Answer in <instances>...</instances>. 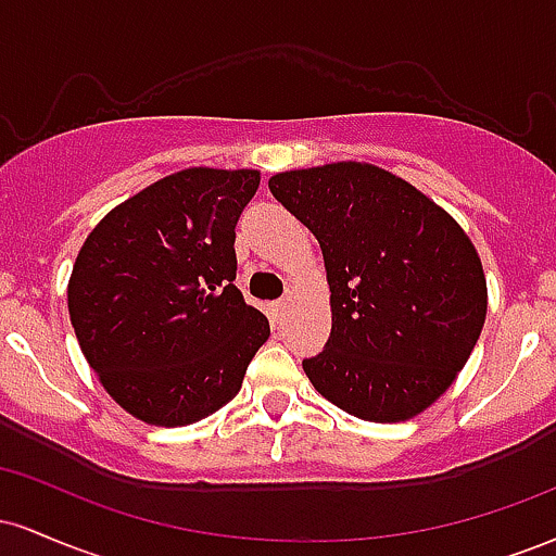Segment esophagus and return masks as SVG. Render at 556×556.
Listing matches in <instances>:
<instances>
[{
    "label": "esophagus",
    "mask_w": 556,
    "mask_h": 556,
    "mask_svg": "<svg viewBox=\"0 0 556 556\" xmlns=\"http://www.w3.org/2000/svg\"><path fill=\"white\" fill-rule=\"evenodd\" d=\"M287 308H290V298H285V300H277V303H271V318L274 321H282V316L287 314Z\"/></svg>",
    "instance_id": "obj_1"
}]
</instances>
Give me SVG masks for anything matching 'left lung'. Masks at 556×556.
<instances>
[{
	"mask_svg": "<svg viewBox=\"0 0 556 556\" xmlns=\"http://www.w3.org/2000/svg\"><path fill=\"white\" fill-rule=\"evenodd\" d=\"M269 190L316 235L331 334L303 371L350 416L400 424L431 407L473 353L486 277L439 203L368 162L277 172Z\"/></svg>",
	"mask_w": 556,
	"mask_h": 556,
	"instance_id": "left-lung-1",
	"label": "left lung"
}]
</instances>
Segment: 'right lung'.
I'll list each match as a JSON object with an SVG mask.
<instances>
[{"label":"right lung","mask_w":556,"mask_h":556,"mask_svg":"<svg viewBox=\"0 0 556 556\" xmlns=\"http://www.w3.org/2000/svg\"><path fill=\"white\" fill-rule=\"evenodd\" d=\"M258 169L188 167L114 206L83 242L67 311L106 394L151 426H188L240 392L269 321L232 285L235 225Z\"/></svg>","instance_id":"add662e5"}]
</instances>
